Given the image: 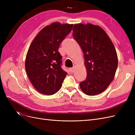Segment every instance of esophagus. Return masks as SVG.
Instances as JSON below:
<instances>
[{"mask_svg":"<svg viewBox=\"0 0 135 135\" xmlns=\"http://www.w3.org/2000/svg\"><path fill=\"white\" fill-rule=\"evenodd\" d=\"M74 70H75V68L73 67V68H70V70H70V73H73V72L74 71Z\"/></svg>","mask_w":135,"mask_h":135,"instance_id":"esophagus-1","label":"esophagus"}]
</instances>
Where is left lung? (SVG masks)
Masks as SVG:
<instances>
[{
  "mask_svg": "<svg viewBox=\"0 0 135 135\" xmlns=\"http://www.w3.org/2000/svg\"><path fill=\"white\" fill-rule=\"evenodd\" d=\"M73 36L84 54L87 78L80 89L88 96L100 94L113 80L118 56L113 43L101 27L91 23L75 24Z\"/></svg>",
  "mask_w": 135,
  "mask_h": 135,
  "instance_id": "left-lung-1",
  "label": "left lung"
}]
</instances>
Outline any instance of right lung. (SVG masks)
<instances>
[{"mask_svg": "<svg viewBox=\"0 0 135 135\" xmlns=\"http://www.w3.org/2000/svg\"><path fill=\"white\" fill-rule=\"evenodd\" d=\"M73 24L54 22L44 27L32 40L25 60V70L36 91L52 95L61 88L67 73L61 68L60 45Z\"/></svg>", "mask_w": 135, "mask_h": 135, "instance_id": "1", "label": "right lung"}]
</instances>
